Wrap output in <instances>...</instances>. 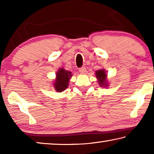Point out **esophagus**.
Segmentation results:
<instances>
[{
	"instance_id": "obj_1",
	"label": "esophagus",
	"mask_w": 154,
	"mask_h": 154,
	"mask_svg": "<svg viewBox=\"0 0 154 154\" xmlns=\"http://www.w3.org/2000/svg\"><path fill=\"white\" fill-rule=\"evenodd\" d=\"M79 72H81V73H83V74L85 73V72H86V68L83 67V66L81 67L79 69Z\"/></svg>"
}]
</instances>
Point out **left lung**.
I'll return each instance as SVG.
<instances>
[{
  "mask_svg": "<svg viewBox=\"0 0 154 154\" xmlns=\"http://www.w3.org/2000/svg\"><path fill=\"white\" fill-rule=\"evenodd\" d=\"M96 77L98 79L99 84L100 85H103V86H106V87L107 86L108 83H106V74L105 71V70L101 69L96 71Z\"/></svg>",
  "mask_w": 154,
  "mask_h": 154,
  "instance_id": "1",
  "label": "left lung"
}]
</instances>
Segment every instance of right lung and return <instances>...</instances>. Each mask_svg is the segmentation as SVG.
Segmentation results:
<instances>
[{"label":"right lung","instance_id":"obj_1","mask_svg":"<svg viewBox=\"0 0 154 154\" xmlns=\"http://www.w3.org/2000/svg\"><path fill=\"white\" fill-rule=\"evenodd\" d=\"M71 76V72L65 71L63 68L59 69L58 72H56V79L54 83V87L57 92H62L66 89Z\"/></svg>","mask_w":154,"mask_h":154}]
</instances>
